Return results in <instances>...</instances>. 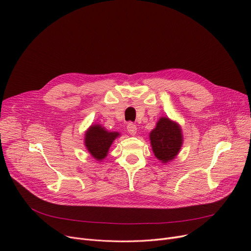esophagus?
<instances>
[{"mask_svg": "<svg viewBox=\"0 0 251 251\" xmlns=\"http://www.w3.org/2000/svg\"><path fill=\"white\" fill-rule=\"evenodd\" d=\"M127 131L131 134V135H135L136 132H137V128H136V125L133 124L132 122L128 123L127 125Z\"/></svg>", "mask_w": 251, "mask_h": 251, "instance_id": "obj_1", "label": "esophagus"}]
</instances>
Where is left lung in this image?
I'll use <instances>...</instances> for the list:
<instances>
[{
	"label": "left lung",
	"mask_w": 251,
	"mask_h": 251,
	"mask_svg": "<svg viewBox=\"0 0 251 251\" xmlns=\"http://www.w3.org/2000/svg\"><path fill=\"white\" fill-rule=\"evenodd\" d=\"M150 139L156 159L162 163H168L175 159L182 147V130L176 122L162 117L150 133Z\"/></svg>",
	"instance_id": "8db88e82"
}]
</instances>
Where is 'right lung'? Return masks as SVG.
I'll use <instances>...</instances> for the list:
<instances>
[{"label":"right lung","instance_id":"obj_1","mask_svg":"<svg viewBox=\"0 0 251 251\" xmlns=\"http://www.w3.org/2000/svg\"><path fill=\"white\" fill-rule=\"evenodd\" d=\"M118 132H110L100 125H91L85 132L84 143L87 151L97 161H102L108 155L113 141L118 137Z\"/></svg>","mask_w":251,"mask_h":251}]
</instances>
